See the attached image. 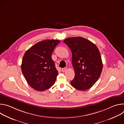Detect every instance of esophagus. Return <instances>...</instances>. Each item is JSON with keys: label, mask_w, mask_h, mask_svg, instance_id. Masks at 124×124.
Masks as SVG:
<instances>
[{"label": "esophagus", "mask_w": 124, "mask_h": 124, "mask_svg": "<svg viewBox=\"0 0 124 124\" xmlns=\"http://www.w3.org/2000/svg\"><path fill=\"white\" fill-rule=\"evenodd\" d=\"M67 69H68V68H66V67L64 68H62V71L63 72H66V70H67Z\"/></svg>", "instance_id": "esophagus-1"}]
</instances>
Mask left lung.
Instances as JSON below:
<instances>
[{"instance_id": "left-lung-1", "label": "left lung", "mask_w": 124, "mask_h": 124, "mask_svg": "<svg viewBox=\"0 0 124 124\" xmlns=\"http://www.w3.org/2000/svg\"><path fill=\"white\" fill-rule=\"evenodd\" d=\"M72 53V63L75 77L72 86L79 90L89 89L100 78L102 63L100 51L92 42L81 37H70L64 40Z\"/></svg>"}]
</instances>
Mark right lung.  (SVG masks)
Segmentation results:
<instances>
[{"instance_id": "obj_1", "label": "right lung", "mask_w": 124, "mask_h": 124, "mask_svg": "<svg viewBox=\"0 0 124 124\" xmlns=\"http://www.w3.org/2000/svg\"><path fill=\"white\" fill-rule=\"evenodd\" d=\"M60 42L54 39L42 41L25 52L22 71L28 84L34 90L45 91L54 84L58 72L51 54Z\"/></svg>"}]
</instances>
